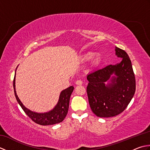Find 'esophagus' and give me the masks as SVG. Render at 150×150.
<instances>
[{
    "mask_svg": "<svg viewBox=\"0 0 150 150\" xmlns=\"http://www.w3.org/2000/svg\"><path fill=\"white\" fill-rule=\"evenodd\" d=\"M82 83H83V82H82V81L81 80H77L75 82V84L77 85H82Z\"/></svg>",
    "mask_w": 150,
    "mask_h": 150,
    "instance_id": "obj_1",
    "label": "esophagus"
}]
</instances>
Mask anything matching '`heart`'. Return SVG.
<instances>
[{
    "mask_svg": "<svg viewBox=\"0 0 150 150\" xmlns=\"http://www.w3.org/2000/svg\"><path fill=\"white\" fill-rule=\"evenodd\" d=\"M93 55L94 54L92 52H88L82 55V60H84V61H88V60H90L93 58ZM100 60H101L100 56L99 55H97L93 59V64L95 66H98L100 62Z\"/></svg>",
    "mask_w": 150,
    "mask_h": 150,
    "instance_id": "obj_1",
    "label": "heart"
}]
</instances>
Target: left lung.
Instances as JSON below:
<instances>
[{"label":"left lung","instance_id":"1","mask_svg":"<svg viewBox=\"0 0 150 150\" xmlns=\"http://www.w3.org/2000/svg\"><path fill=\"white\" fill-rule=\"evenodd\" d=\"M115 55L122 58L120 63L87 75L89 104L93 113L99 117H111L122 113L135 92V75L128 55L117 47Z\"/></svg>","mask_w":150,"mask_h":150}]
</instances>
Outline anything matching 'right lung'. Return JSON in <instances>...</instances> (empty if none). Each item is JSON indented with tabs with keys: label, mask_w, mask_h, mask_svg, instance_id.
Returning <instances> with one entry per match:
<instances>
[{
	"label": "right lung",
	"mask_w": 150,
	"mask_h": 150,
	"mask_svg": "<svg viewBox=\"0 0 150 150\" xmlns=\"http://www.w3.org/2000/svg\"><path fill=\"white\" fill-rule=\"evenodd\" d=\"M13 89L16 99L27 115L38 124L48 126L60 123L64 119L68 113L70 97L74 90V87L71 86L70 87L62 90L60 94L58 103L57 104L55 108L52 110L46 113L34 112L24 106L18 97L15 90V76L13 79Z\"/></svg>",
	"instance_id": "add662e5"
}]
</instances>
